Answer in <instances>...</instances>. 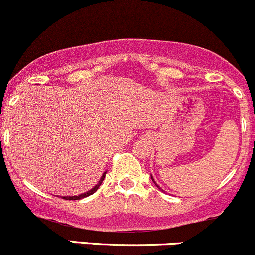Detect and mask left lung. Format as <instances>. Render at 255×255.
Wrapping results in <instances>:
<instances>
[{
	"label": "left lung",
	"instance_id": "left-lung-1",
	"mask_svg": "<svg viewBox=\"0 0 255 255\" xmlns=\"http://www.w3.org/2000/svg\"><path fill=\"white\" fill-rule=\"evenodd\" d=\"M151 179L153 180V183H154V184H156V186H158V184H157V183L154 182V179H153V177H152V175H151ZM158 189H161V188H159V186H158ZM161 190H162V189H161ZM162 191H163V190H162Z\"/></svg>",
	"mask_w": 255,
	"mask_h": 255
}]
</instances>
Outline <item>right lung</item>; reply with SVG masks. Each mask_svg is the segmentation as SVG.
<instances>
[{"mask_svg":"<svg viewBox=\"0 0 255 255\" xmlns=\"http://www.w3.org/2000/svg\"><path fill=\"white\" fill-rule=\"evenodd\" d=\"M106 174H107V172H104L103 174H102L101 179L98 180V183H97V184L94 185L93 188L91 189V190L86 191V193H82V194H80V195H73V196H62V199H66V200H80V199L87 198V196L92 195V194H93V193H96V191H97V189H98L99 186H101L102 183H103L104 178H106Z\"/></svg>","mask_w":255,"mask_h":255,"instance_id":"right-lung-1","label":"right lung"}]
</instances>
